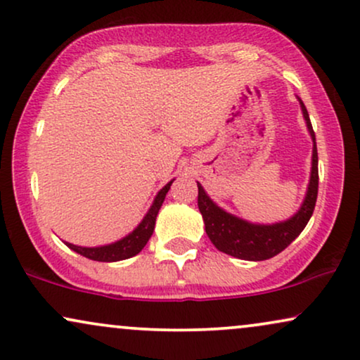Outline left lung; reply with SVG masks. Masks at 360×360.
Wrapping results in <instances>:
<instances>
[{
    "label": "left lung",
    "mask_w": 360,
    "mask_h": 360,
    "mask_svg": "<svg viewBox=\"0 0 360 360\" xmlns=\"http://www.w3.org/2000/svg\"><path fill=\"white\" fill-rule=\"evenodd\" d=\"M298 102H300L307 129H309L311 141H314V149H311L310 181L305 199L300 210L292 218L274 224L250 223L235 214L226 213L223 207H219L213 199L207 196L205 188L198 183V207L202 214L206 235L210 236L211 243L223 253L240 259H248V262H262V259L274 258L304 231L307 223L314 214L319 193L317 144H315V132L311 129L309 112H307L300 98H298Z\"/></svg>",
    "instance_id": "8db88e82"
}]
</instances>
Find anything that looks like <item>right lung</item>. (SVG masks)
Returning <instances> with one entry per match:
<instances>
[{
	"mask_svg": "<svg viewBox=\"0 0 360 360\" xmlns=\"http://www.w3.org/2000/svg\"><path fill=\"white\" fill-rule=\"evenodd\" d=\"M172 181H169V183L164 186L161 191L155 194L153 206L149 207V211H147L144 218H142V221L137 224V228L134 229L132 233H129L127 236H124L122 240L115 241V243H110V245L94 246V248L77 246V245L67 243V241H65V245H67L70 250L77 251V253L82 255V257L95 259V262H109L110 263V262H120V259H127L131 257H136L139 251H141L147 245L149 238L153 236V231L155 226V218H158L159 210H161L164 198H166L167 191L171 189Z\"/></svg>",
	"mask_w": 360,
	"mask_h": 360,
	"instance_id": "1",
	"label": "right lung"
}]
</instances>
